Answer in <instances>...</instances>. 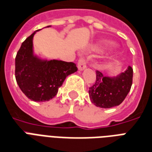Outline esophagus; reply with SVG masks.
<instances>
[{"label":"esophagus","instance_id":"obj_1","mask_svg":"<svg viewBox=\"0 0 152 152\" xmlns=\"http://www.w3.org/2000/svg\"><path fill=\"white\" fill-rule=\"evenodd\" d=\"M77 68L80 71L86 68V62L85 59L82 58L78 60V61H77Z\"/></svg>","mask_w":152,"mask_h":152}]
</instances>
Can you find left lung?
<instances>
[{"mask_svg":"<svg viewBox=\"0 0 152 152\" xmlns=\"http://www.w3.org/2000/svg\"><path fill=\"white\" fill-rule=\"evenodd\" d=\"M133 69H127L116 77L104 76L96 71V81L89 88L91 102L101 108H111L121 104L129 93L132 85Z\"/></svg>","mask_w":152,"mask_h":152,"instance_id":"left-lung-1","label":"left lung"}]
</instances>
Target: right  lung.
<instances>
[{
	"label": "right lung",
	"instance_id": "1",
	"mask_svg": "<svg viewBox=\"0 0 152 152\" xmlns=\"http://www.w3.org/2000/svg\"><path fill=\"white\" fill-rule=\"evenodd\" d=\"M37 31L27 37L18 50L15 58V77L18 85L28 99L34 102H45L55 97L66 77L77 71V68L74 62L42 59L35 55L33 39Z\"/></svg>",
	"mask_w": 152,
	"mask_h": 152
}]
</instances>
